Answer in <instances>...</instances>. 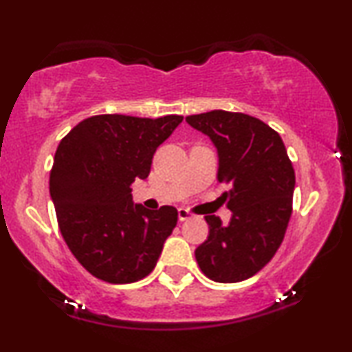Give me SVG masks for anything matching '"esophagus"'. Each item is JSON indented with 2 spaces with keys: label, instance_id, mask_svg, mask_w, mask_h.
Here are the masks:
<instances>
[{
  "label": "esophagus",
  "instance_id": "1",
  "mask_svg": "<svg viewBox=\"0 0 352 352\" xmlns=\"http://www.w3.org/2000/svg\"><path fill=\"white\" fill-rule=\"evenodd\" d=\"M177 218H179V221H187L192 218V213L190 211H187L186 208H179L177 210Z\"/></svg>",
  "mask_w": 352,
  "mask_h": 352
}]
</instances>
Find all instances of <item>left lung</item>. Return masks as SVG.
<instances>
[{
  "mask_svg": "<svg viewBox=\"0 0 352 352\" xmlns=\"http://www.w3.org/2000/svg\"><path fill=\"white\" fill-rule=\"evenodd\" d=\"M186 122L211 139L218 151V181L232 184L230 223L205 216L210 234L195 250V259L211 280H247L280 247L292 216L295 170L282 138L261 120L211 110Z\"/></svg>",
  "mask_w": 352,
  "mask_h": 352,
  "instance_id": "left-lung-1",
  "label": "left lung"
}]
</instances>
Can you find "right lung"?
Here are the masks:
<instances>
[{
    "label": "right lung",
    "instance_id": "obj_1",
    "mask_svg": "<svg viewBox=\"0 0 352 352\" xmlns=\"http://www.w3.org/2000/svg\"><path fill=\"white\" fill-rule=\"evenodd\" d=\"M181 122V115H96L57 147L50 194L60 234L100 280L131 283L148 276L176 228L175 206L151 211L134 204L131 184L148 176L157 147Z\"/></svg>",
    "mask_w": 352,
    "mask_h": 352
}]
</instances>
